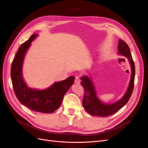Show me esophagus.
I'll use <instances>...</instances> for the list:
<instances>
[{
	"label": "esophagus",
	"mask_w": 148,
	"mask_h": 148,
	"mask_svg": "<svg viewBox=\"0 0 148 148\" xmlns=\"http://www.w3.org/2000/svg\"><path fill=\"white\" fill-rule=\"evenodd\" d=\"M75 83H79L80 82V79L79 76H75V80H74Z\"/></svg>",
	"instance_id": "34e87169"
}]
</instances>
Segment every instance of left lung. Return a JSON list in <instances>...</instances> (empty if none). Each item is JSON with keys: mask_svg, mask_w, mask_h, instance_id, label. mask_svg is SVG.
Masks as SVG:
<instances>
[{"mask_svg": "<svg viewBox=\"0 0 148 148\" xmlns=\"http://www.w3.org/2000/svg\"><path fill=\"white\" fill-rule=\"evenodd\" d=\"M119 54L125 56L129 60L131 66V77L128 90L123 97L112 104H104L97 97L96 91L90 79L87 76L82 77L81 84L84 89V96L83 98V106L84 108L92 116L101 117L113 114L125 106L129 101L134 86L135 65L130 50L129 46L122 40H119L118 44Z\"/></svg>", "mask_w": 148, "mask_h": 148, "instance_id": "obj_1", "label": "left lung"}]
</instances>
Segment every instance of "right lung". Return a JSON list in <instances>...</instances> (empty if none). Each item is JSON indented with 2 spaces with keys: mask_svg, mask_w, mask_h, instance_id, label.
Returning a JSON list of instances; mask_svg holds the SVG:
<instances>
[{
  "mask_svg": "<svg viewBox=\"0 0 148 148\" xmlns=\"http://www.w3.org/2000/svg\"><path fill=\"white\" fill-rule=\"evenodd\" d=\"M37 36L33 34L23 43L13 59L11 77L15 94L19 101L30 110L42 113H51L60 106L66 92L73 84L75 77H69L65 80L56 82L50 88L38 90L29 88L23 79L21 68L25 54L31 42Z\"/></svg>",
  "mask_w": 148,
  "mask_h": 148,
  "instance_id": "add662e5",
  "label": "right lung"
}]
</instances>
